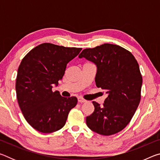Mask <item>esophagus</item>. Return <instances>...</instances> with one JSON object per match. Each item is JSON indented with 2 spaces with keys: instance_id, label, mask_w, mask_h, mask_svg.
Here are the masks:
<instances>
[{
  "instance_id": "esophagus-1",
  "label": "esophagus",
  "mask_w": 160,
  "mask_h": 160,
  "mask_svg": "<svg viewBox=\"0 0 160 160\" xmlns=\"http://www.w3.org/2000/svg\"><path fill=\"white\" fill-rule=\"evenodd\" d=\"M78 102H80V103H85L87 102V100L82 98V97H78Z\"/></svg>"
}]
</instances>
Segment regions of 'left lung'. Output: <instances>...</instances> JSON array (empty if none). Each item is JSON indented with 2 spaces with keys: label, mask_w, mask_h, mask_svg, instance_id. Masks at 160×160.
<instances>
[{
  "label": "left lung",
  "mask_w": 160,
  "mask_h": 160,
  "mask_svg": "<svg viewBox=\"0 0 160 160\" xmlns=\"http://www.w3.org/2000/svg\"><path fill=\"white\" fill-rule=\"evenodd\" d=\"M78 57L96 65V85L108 94L102 106L92 102L94 111L87 116V126L102 135L117 133L131 121L141 98L142 78L136 59L128 50L111 44L85 48Z\"/></svg>",
  "instance_id": "1"
}]
</instances>
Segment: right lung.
<instances>
[{"label":"right lung","instance_id":"add662e5","mask_svg":"<svg viewBox=\"0 0 160 160\" xmlns=\"http://www.w3.org/2000/svg\"><path fill=\"white\" fill-rule=\"evenodd\" d=\"M81 50L44 43L22 60L15 83L17 99L24 117L37 131L48 133L60 130L70 109L76 106V97H62L52 88L58 85L67 64Z\"/></svg>","mask_w":160,"mask_h":160}]
</instances>
